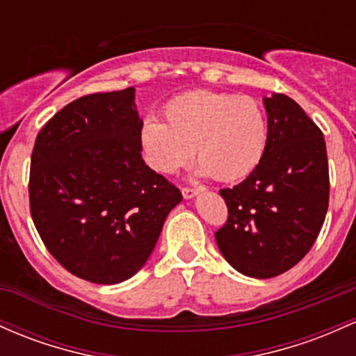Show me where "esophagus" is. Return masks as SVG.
<instances>
[{
  "label": "esophagus",
  "instance_id": "34e87169",
  "mask_svg": "<svg viewBox=\"0 0 356 356\" xmlns=\"http://www.w3.org/2000/svg\"><path fill=\"white\" fill-rule=\"evenodd\" d=\"M199 189H191V187H182V196L184 199H193L194 196H197Z\"/></svg>",
  "mask_w": 356,
  "mask_h": 356
}]
</instances>
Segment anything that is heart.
<instances>
[{
    "instance_id": "1",
    "label": "heart",
    "mask_w": 356,
    "mask_h": 356,
    "mask_svg": "<svg viewBox=\"0 0 356 356\" xmlns=\"http://www.w3.org/2000/svg\"><path fill=\"white\" fill-rule=\"evenodd\" d=\"M165 123L148 118L140 143L152 167L175 174L196 148V175L238 182L257 170L268 145V118L252 97L229 92L191 91L163 108Z\"/></svg>"
}]
</instances>
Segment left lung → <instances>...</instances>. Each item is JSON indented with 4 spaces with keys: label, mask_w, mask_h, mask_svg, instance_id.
<instances>
[{
    "label": "left lung",
    "mask_w": 356,
    "mask_h": 356,
    "mask_svg": "<svg viewBox=\"0 0 356 356\" xmlns=\"http://www.w3.org/2000/svg\"><path fill=\"white\" fill-rule=\"evenodd\" d=\"M268 145L253 174L221 189L228 221L216 243L235 270L253 279L287 272L309 252L330 201L326 143L304 109L286 95L264 97Z\"/></svg>",
    "instance_id": "1"
}]
</instances>
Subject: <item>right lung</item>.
<instances>
[{"mask_svg": "<svg viewBox=\"0 0 356 356\" xmlns=\"http://www.w3.org/2000/svg\"><path fill=\"white\" fill-rule=\"evenodd\" d=\"M135 88L72 101L37 135L30 211L47 250L103 286L134 277L181 191L142 159Z\"/></svg>", "mask_w": 356, "mask_h": 356, "instance_id": "right-lung-1", "label": "right lung"}]
</instances>
